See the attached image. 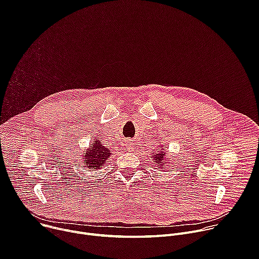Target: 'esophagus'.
<instances>
[{"label": "esophagus", "instance_id": "obj_1", "mask_svg": "<svg viewBox=\"0 0 259 259\" xmlns=\"http://www.w3.org/2000/svg\"><path fill=\"white\" fill-rule=\"evenodd\" d=\"M127 150H129V151L133 150V147H132V144H131V143L129 144V142H128V144H127Z\"/></svg>", "mask_w": 259, "mask_h": 259}]
</instances>
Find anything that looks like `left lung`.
<instances>
[{
  "mask_svg": "<svg viewBox=\"0 0 259 259\" xmlns=\"http://www.w3.org/2000/svg\"><path fill=\"white\" fill-rule=\"evenodd\" d=\"M167 155L163 152V150H160L158 151V153H155L153 154V159H154V162H156L158 165H161V163H163L162 165H164V159Z\"/></svg>",
  "mask_w": 259,
  "mask_h": 259,
  "instance_id": "1",
  "label": "left lung"
}]
</instances>
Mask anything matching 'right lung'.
Returning <instances> with one entry per match:
<instances>
[{"label":"right lung","mask_w":259,"mask_h":259,"mask_svg":"<svg viewBox=\"0 0 259 259\" xmlns=\"http://www.w3.org/2000/svg\"><path fill=\"white\" fill-rule=\"evenodd\" d=\"M95 142L86 151L85 155V165L89 167V169H99L104 165L107 158L110 156L109 149L103 146L100 143V140L94 139Z\"/></svg>","instance_id":"add662e5"}]
</instances>
